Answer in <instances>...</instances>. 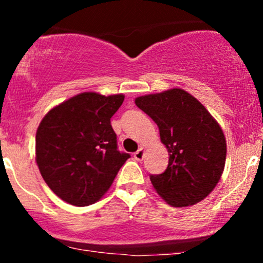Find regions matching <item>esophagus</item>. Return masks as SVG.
Instances as JSON below:
<instances>
[{
  "mask_svg": "<svg viewBox=\"0 0 263 263\" xmlns=\"http://www.w3.org/2000/svg\"><path fill=\"white\" fill-rule=\"evenodd\" d=\"M144 153H146V151H144L143 147H141L140 149L136 151V152L134 153L135 159H137V161H142V159L144 158Z\"/></svg>",
  "mask_w": 263,
  "mask_h": 263,
  "instance_id": "obj_1",
  "label": "esophagus"
}]
</instances>
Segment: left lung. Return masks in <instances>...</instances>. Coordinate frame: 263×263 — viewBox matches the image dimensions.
<instances>
[{
    "label": "left lung",
    "instance_id": "left-lung-1",
    "mask_svg": "<svg viewBox=\"0 0 263 263\" xmlns=\"http://www.w3.org/2000/svg\"><path fill=\"white\" fill-rule=\"evenodd\" d=\"M135 102L157 123L170 155L167 170L149 177L156 192L176 208L206 198L225 167L226 140L218 121L179 87L138 96Z\"/></svg>",
    "mask_w": 263,
    "mask_h": 263
}]
</instances>
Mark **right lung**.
<instances>
[{
	"mask_svg": "<svg viewBox=\"0 0 263 263\" xmlns=\"http://www.w3.org/2000/svg\"><path fill=\"white\" fill-rule=\"evenodd\" d=\"M122 93L81 92L48 111L35 135V162L55 195L75 206L104 197L129 158L117 151L111 117Z\"/></svg>",
	"mask_w": 263,
	"mask_h": 263,
	"instance_id": "right-lung-1",
	"label": "right lung"
}]
</instances>
